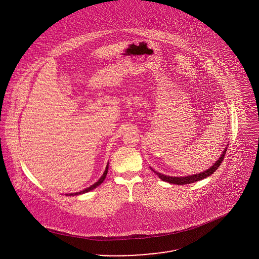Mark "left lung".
Returning <instances> with one entry per match:
<instances>
[{
    "label": "left lung",
    "mask_w": 259,
    "mask_h": 259,
    "mask_svg": "<svg viewBox=\"0 0 259 259\" xmlns=\"http://www.w3.org/2000/svg\"><path fill=\"white\" fill-rule=\"evenodd\" d=\"M226 149L227 147L224 148V150L222 151V155L220 156V158L217 160V162H214L212 164V166H210L209 169H207L206 171L204 172H199V174H195V175H190V176H186V177H171V176H166V175H163L159 172H156L155 170H153L151 167V171L155 172L159 179H161L163 182H166V183H169V184H172V185H188V184H192V183H196L198 181H201V180H204L206 179L207 177H209L211 174H213V172H215V170L219 169L220 165L222 164V160H223V157L226 153Z\"/></svg>",
    "instance_id": "left-lung-1"
}]
</instances>
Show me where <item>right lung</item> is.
<instances>
[{
    "instance_id": "right-lung-1",
    "label": "right lung",
    "mask_w": 259,
    "mask_h": 259,
    "mask_svg": "<svg viewBox=\"0 0 259 259\" xmlns=\"http://www.w3.org/2000/svg\"><path fill=\"white\" fill-rule=\"evenodd\" d=\"M108 170H109V162H108V164H107V167H106L105 172H104V174L102 175V177L99 179L98 182H96L94 185H90L89 187H87V188L83 189V190H81V191H79V192H75V193H68V194H66V195H67V196H68V195H70V196H76V195H80V194H83V193H87V192H89V191L93 190L94 188H96L97 186H99V185H101V184L105 181L106 176H107V174H108Z\"/></svg>"
}]
</instances>
